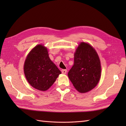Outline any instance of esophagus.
<instances>
[{
	"label": "esophagus",
	"mask_w": 126,
	"mask_h": 126,
	"mask_svg": "<svg viewBox=\"0 0 126 126\" xmlns=\"http://www.w3.org/2000/svg\"><path fill=\"white\" fill-rule=\"evenodd\" d=\"M66 72H67V70H66V69H62V73L63 74H65L66 73Z\"/></svg>",
	"instance_id": "esophagus-1"
}]
</instances>
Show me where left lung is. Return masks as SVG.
Here are the masks:
<instances>
[{
	"mask_svg": "<svg viewBox=\"0 0 126 126\" xmlns=\"http://www.w3.org/2000/svg\"><path fill=\"white\" fill-rule=\"evenodd\" d=\"M100 60L93 47L81 42L74 53V64L68 75L75 89L85 93L94 88L101 75Z\"/></svg>",
	"mask_w": 126,
	"mask_h": 126,
	"instance_id": "left-lung-1",
	"label": "left lung"
}]
</instances>
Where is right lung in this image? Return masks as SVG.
<instances>
[{"instance_id":"right-lung-1","label":"right lung","mask_w":126,"mask_h":126,"mask_svg":"<svg viewBox=\"0 0 126 126\" xmlns=\"http://www.w3.org/2000/svg\"><path fill=\"white\" fill-rule=\"evenodd\" d=\"M24 71L29 83L41 91L50 88L61 74L50 59L47 48L42 44L37 45L29 53L24 65Z\"/></svg>"}]
</instances>
